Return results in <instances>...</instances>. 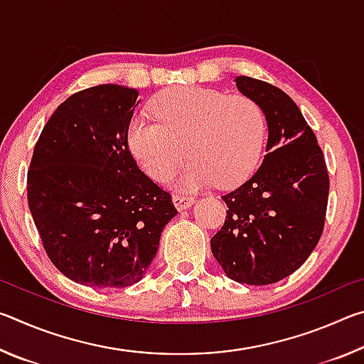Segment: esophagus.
I'll return each mask as SVG.
<instances>
[{
  "label": "esophagus",
  "mask_w": 364,
  "mask_h": 364,
  "mask_svg": "<svg viewBox=\"0 0 364 364\" xmlns=\"http://www.w3.org/2000/svg\"><path fill=\"white\" fill-rule=\"evenodd\" d=\"M194 197L193 196H186V194H173V204L178 208V210H184L194 204Z\"/></svg>",
  "instance_id": "esophagus-1"
}]
</instances>
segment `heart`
Here are the masks:
<instances>
[{
    "label": "heart",
    "mask_w": 364,
    "mask_h": 364,
    "mask_svg": "<svg viewBox=\"0 0 364 364\" xmlns=\"http://www.w3.org/2000/svg\"><path fill=\"white\" fill-rule=\"evenodd\" d=\"M154 119H134L128 146L154 180L164 181L184 157L176 183L197 189L217 181L232 186L245 180L260 162L267 117L245 95L183 86L164 91L151 104Z\"/></svg>",
    "instance_id": "heart-1"
}]
</instances>
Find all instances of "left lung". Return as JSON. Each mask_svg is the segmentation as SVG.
<instances>
[{
    "label": "left lung",
    "instance_id": "left-lung-1",
    "mask_svg": "<svg viewBox=\"0 0 364 364\" xmlns=\"http://www.w3.org/2000/svg\"><path fill=\"white\" fill-rule=\"evenodd\" d=\"M236 85L263 109L268 154L247 181L221 196L226 220L210 245L228 278L264 286L292 274L316 247L329 173L315 133L284 91L244 75Z\"/></svg>",
    "mask_w": 364,
    "mask_h": 364
}]
</instances>
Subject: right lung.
<instances>
[{
	"mask_svg": "<svg viewBox=\"0 0 364 364\" xmlns=\"http://www.w3.org/2000/svg\"><path fill=\"white\" fill-rule=\"evenodd\" d=\"M138 91L97 85L49 117L27 173V199L49 260L91 287L138 282L178 210L128 146Z\"/></svg>",
	"mask_w": 364,
	"mask_h": 364,
	"instance_id": "1",
	"label": "right lung"
}]
</instances>
